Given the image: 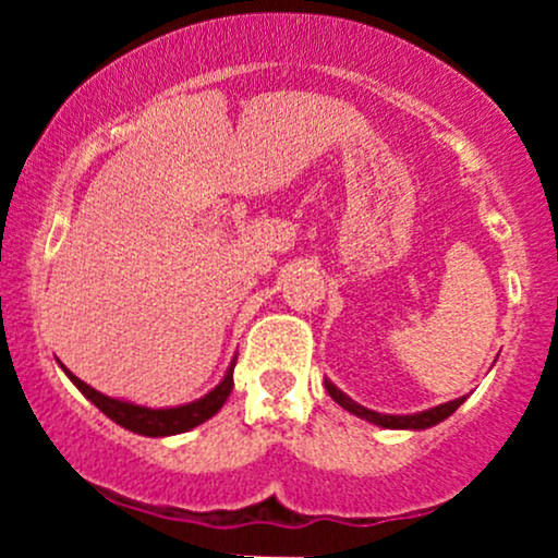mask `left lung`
<instances>
[{"instance_id": "left-lung-1", "label": "left lung", "mask_w": 558, "mask_h": 558, "mask_svg": "<svg viewBox=\"0 0 558 558\" xmlns=\"http://www.w3.org/2000/svg\"><path fill=\"white\" fill-rule=\"evenodd\" d=\"M325 388H328L332 401L341 403L345 412H351V414H356V417L373 422V425L388 427V430H425V427H433V425H438V422H444L446 417H451V414L457 412V409L464 403V399H457V401L440 403V407H435V409H427V412L407 414V417H401V414H380V412H373V409L360 407V403L351 401L349 396L341 393V390L332 386L330 380H325Z\"/></svg>"}]
</instances>
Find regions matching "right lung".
<instances>
[{
    "label": "right lung",
    "mask_w": 558,
    "mask_h": 558,
    "mask_svg": "<svg viewBox=\"0 0 558 558\" xmlns=\"http://www.w3.org/2000/svg\"><path fill=\"white\" fill-rule=\"evenodd\" d=\"M233 367L235 362L230 364V369L226 373V377H222L220 386L209 390L204 399L185 403V407H172V409H149V407H136V403L110 399V396L99 393V390L86 386V383L78 380L73 373H68V369L65 373L70 380L78 386L81 393L86 396L94 407H99L112 422L123 425L125 430L149 435V438H159V435H178V433L191 430V427L202 425V422H207L213 414L220 412V407L228 401L230 390H233Z\"/></svg>",
    "instance_id": "right-lung-1"
}]
</instances>
